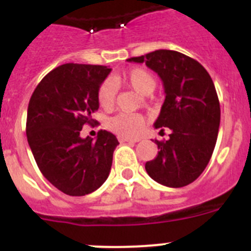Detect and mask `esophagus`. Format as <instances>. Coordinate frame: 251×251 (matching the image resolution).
I'll use <instances>...</instances> for the list:
<instances>
[{
	"mask_svg": "<svg viewBox=\"0 0 251 251\" xmlns=\"http://www.w3.org/2000/svg\"><path fill=\"white\" fill-rule=\"evenodd\" d=\"M119 141L121 142H129V143H137L141 139L139 138H129V137H119Z\"/></svg>",
	"mask_w": 251,
	"mask_h": 251,
	"instance_id": "34e87169",
	"label": "esophagus"
}]
</instances>
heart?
Here are the masks:
<instances>
[{
  "mask_svg": "<svg viewBox=\"0 0 251 251\" xmlns=\"http://www.w3.org/2000/svg\"><path fill=\"white\" fill-rule=\"evenodd\" d=\"M119 80L126 85L130 86L136 92L141 94H150L156 88V79L148 70L142 68H134L126 74L119 77ZM115 95H117V88L112 80H104L99 85L98 94V104L101 109L109 110L112 109L115 103ZM108 127L113 132L118 133L121 136L132 137L137 136L142 132L145 127V119L139 114H133V113H121L115 115L108 122Z\"/></svg>",
  "mask_w": 251,
  "mask_h": 251,
  "instance_id": "1",
  "label": "heart"
}]
</instances>
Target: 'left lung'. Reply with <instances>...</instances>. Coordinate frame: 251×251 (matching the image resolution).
Here are the masks:
<instances>
[{
    "mask_svg": "<svg viewBox=\"0 0 251 251\" xmlns=\"http://www.w3.org/2000/svg\"><path fill=\"white\" fill-rule=\"evenodd\" d=\"M127 61L145 63L165 88L154 128L167 127L171 134L167 141L154 139L158 154L146 163L147 174L167 187L190 185L211 158L220 126V103L211 76L199 61L174 50H156Z\"/></svg>",
    "mask_w": 251,
    "mask_h": 251,
    "instance_id": "left-lung-1",
    "label": "left lung"
}]
</instances>
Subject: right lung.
<instances>
[{
  "label": "right lung",
  "instance_id": "add662e5",
  "mask_svg": "<svg viewBox=\"0 0 251 251\" xmlns=\"http://www.w3.org/2000/svg\"><path fill=\"white\" fill-rule=\"evenodd\" d=\"M110 72L103 65L64 64L45 75L31 95L28 146L44 177L69 196L92 194L109 176L117 137L99 130L93 141L81 138L80 130L97 123L92 118L99 108L97 94Z\"/></svg>",
  "mask_w": 251,
  "mask_h": 251
}]
</instances>
